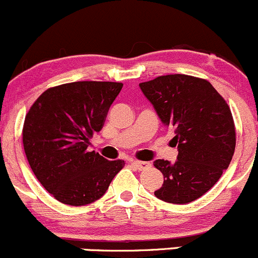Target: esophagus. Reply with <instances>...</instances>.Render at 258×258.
Returning <instances> with one entry per match:
<instances>
[{"mask_svg":"<svg viewBox=\"0 0 258 258\" xmlns=\"http://www.w3.org/2000/svg\"><path fill=\"white\" fill-rule=\"evenodd\" d=\"M132 164L135 166L137 169L143 170V169H147L150 166V163L148 161H139V160H132Z\"/></svg>","mask_w":258,"mask_h":258,"instance_id":"1","label":"esophagus"}]
</instances>
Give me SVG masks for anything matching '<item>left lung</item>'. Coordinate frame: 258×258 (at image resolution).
Instances as JSON below:
<instances>
[{"label": "left lung", "instance_id": "left-lung-1", "mask_svg": "<svg viewBox=\"0 0 258 258\" xmlns=\"http://www.w3.org/2000/svg\"><path fill=\"white\" fill-rule=\"evenodd\" d=\"M161 123L175 132L177 160L154 161L164 175L155 196L169 204H188L214 186L228 168L236 145L232 114L205 79L185 74L161 76L139 84Z\"/></svg>", "mask_w": 258, "mask_h": 258}]
</instances>
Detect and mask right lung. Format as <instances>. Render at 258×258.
I'll return each instance as SVG.
<instances>
[{
    "label": "right lung",
    "instance_id": "1",
    "mask_svg": "<svg viewBox=\"0 0 258 258\" xmlns=\"http://www.w3.org/2000/svg\"><path fill=\"white\" fill-rule=\"evenodd\" d=\"M123 84L73 82L47 89L27 113L23 147L42 186L62 204L83 206L102 198L123 169L88 151Z\"/></svg>",
    "mask_w": 258,
    "mask_h": 258
}]
</instances>
